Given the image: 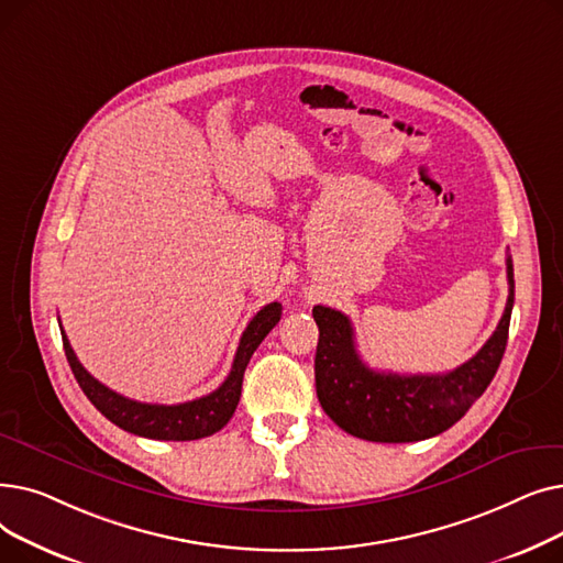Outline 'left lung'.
Returning <instances> with one entry per match:
<instances>
[{
    "instance_id": "left-lung-1",
    "label": "left lung",
    "mask_w": 563,
    "mask_h": 563,
    "mask_svg": "<svg viewBox=\"0 0 563 563\" xmlns=\"http://www.w3.org/2000/svg\"><path fill=\"white\" fill-rule=\"evenodd\" d=\"M509 299L495 333L467 363L442 374H393L363 363L353 327L340 310L314 306L317 397L346 433L372 442H416L448 431L475 404L501 363L514 310V262L507 257Z\"/></svg>"
}]
</instances>
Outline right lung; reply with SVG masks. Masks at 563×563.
Wrapping results in <instances>:
<instances>
[{
	"label": "right lung",
	"mask_w": 563,
	"mask_h": 563,
	"mask_svg": "<svg viewBox=\"0 0 563 563\" xmlns=\"http://www.w3.org/2000/svg\"><path fill=\"white\" fill-rule=\"evenodd\" d=\"M280 314H283L280 303L274 301L269 306H264L249 321L246 331L242 333L240 346H236L234 361H232V369L221 386L200 399L173 404V406L143 404V401H134L113 393L111 388L104 386V383H100L84 369L64 331H62V338H64L66 358L79 383V388L109 422L134 435L153 438V440H198L221 431L230 422L232 412L242 397V380H244V372L253 356V351L280 321ZM58 327H62V323H58Z\"/></svg>",
	"instance_id": "add662e5"
}]
</instances>
